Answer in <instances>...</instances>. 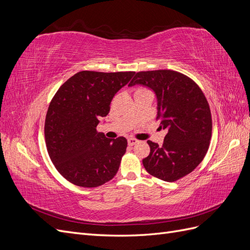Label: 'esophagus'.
<instances>
[{"label": "esophagus", "instance_id": "34e87169", "mask_svg": "<svg viewBox=\"0 0 250 250\" xmlns=\"http://www.w3.org/2000/svg\"><path fill=\"white\" fill-rule=\"evenodd\" d=\"M139 141L138 140H135V139H133V138H129L128 139V145L129 146H133V145H135V144H137Z\"/></svg>", "mask_w": 250, "mask_h": 250}]
</instances>
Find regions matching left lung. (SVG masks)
<instances>
[{
  "label": "left lung",
  "instance_id": "1",
  "mask_svg": "<svg viewBox=\"0 0 250 250\" xmlns=\"http://www.w3.org/2000/svg\"><path fill=\"white\" fill-rule=\"evenodd\" d=\"M139 84L156 97L157 118L167 130L163 146L148 141L150 154L143 165L151 175L174 181L202 162L211 137V116L202 90L184 74L171 70L139 72L129 86Z\"/></svg>",
  "mask_w": 250,
  "mask_h": 250
}]
</instances>
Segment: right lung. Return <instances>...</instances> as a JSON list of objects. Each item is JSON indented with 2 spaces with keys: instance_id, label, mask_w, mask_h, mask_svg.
Masks as SVG:
<instances>
[{
  "instance_id": "add662e5",
  "label": "right lung",
  "mask_w": 250,
  "mask_h": 250,
  "mask_svg": "<svg viewBox=\"0 0 250 250\" xmlns=\"http://www.w3.org/2000/svg\"><path fill=\"white\" fill-rule=\"evenodd\" d=\"M134 74L82 71L67 79L52 99L44 122L46 145L55 168L70 183L96 188L117 174L127 140L107 139L97 126Z\"/></svg>"
}]
</instances>
